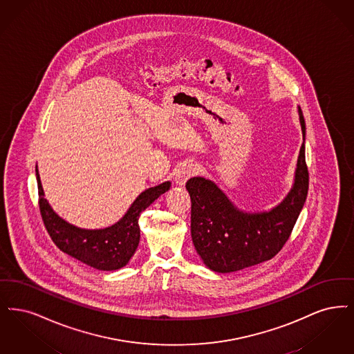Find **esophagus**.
Masks as SVG:
<instances>
[{
    "mask_svg": "<svg viewBox=\"0 0 354 354\" xmlns=\"http://www.w3.org/2000/svg\"><path fill=\"white\" fill-rule=\"evenodd\" d=\"M198 168L196 164L190 162V161H184L178 165V168L176 169V177H174V181L176 184L180 185V186H184L186 184V181L193 177L194 174H197Z\"/></svg>",
    "mask_w": 354,
    "mask_h": 354,
    "instance_id": "obj_1",
    "label": "esophagus"
}]
</instances>
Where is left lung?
Returning <instances> with one entry per match:
<instances>
[{
	"label": "left lung",
	"instance_id": "1",
	"mask_svg": "<svg viewBox=\"0 0 354 354\" xmlns=\"http://www.w3.org/2000/svg\"><path fill=\"white\" fill-rule=\"evenodd\" d=\"M303 144L299 152L293 184L277 206L263 212L239 209L218 187L203 177L186 183L192 200V239L203 264L219 274L235 272L270 261L284 246L306 203V120L297 106Z\"/></svg>",
	"mask_w": 354,
	"mask_h": 354
}]
</instances>
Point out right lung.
Masks as SVG:
<instances>
[{
	"label": "right lung",
	"instance_id": "right-lung-1",
	"mask_svg": "<svg viewBox=\"0 0 354 354\" xmlns=\"http://www.w3.org/2000/svg\"><path fill=\"white\" fill-rule=\"evenodd\" d=\"M35 176L41 216L53 242L64 254L100 271H115L128 264L140 242V214L161 194L168 192L171 185L170 181H165L140 193L127 213L108 227L82 229L54 212L45 198L38 167H35Z\"/></svg>",
	"mask_w": 354,
	"mask_h": 354
}]
</instances>
